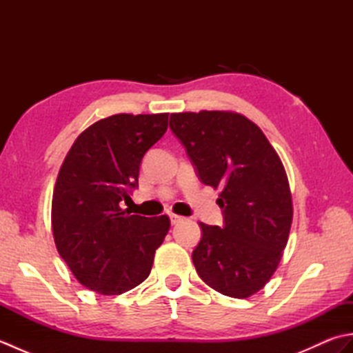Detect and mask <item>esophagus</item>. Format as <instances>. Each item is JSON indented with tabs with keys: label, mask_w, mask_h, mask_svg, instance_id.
<instances>
[{
	"label": "esophagus",
	"mask_w": 353,
	"mask_h": 353,
	"mask_svg": "<svg viewBox=\"0 0 353 353\" xmlns=\"http://www.w3.org/2000/svg\"><path fill=\"white\" fill-rule=\"evenodd\" d=\"M168 216H170V221H171V224H177V223H181V221L183 220V216L177 215V214H172V212H171Z\"/></svg>",
	"instance_id": "esophagus-1"
}]
</instances>
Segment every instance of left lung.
Listing matches in <instances>:
<instances>
[{
    "mask_svg": "<svg viewBox=\"0 0 353 353\" xmlns=\"http://www.w3.org/2000/svg\"><path fill=\"white\" fill-rule=\"evenodd\" d=\"M170 129L200 181L221 188L224 224L200 223L197 273L224 296L249 297L276 272L290 235L291 192L279 156L256 124L234 112L171 114Z\"/></svg>",
    "mask_w": 353,
    "mask_h": 353,
    "instance_id": "1",
    "label": "left lung"
}]
</instances>
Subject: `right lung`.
I'll list each match as a JSON object with an SVG mask.
<instances>
[{
  "instance_id": "1",
  "label": "right lung",
  "mask_w": 353,
  "mask_h": 353,
  "mask_svg": "<svg viewBox=\"0 0 353 353\" xmlns=\"http://www.w3.org/2000/svg\"><path fill=\"white\" fill-rule=\"evenodd\" d=\"M168 129V114H119L80 134L59 171L51 205L57 252L76 279L100 294L144 282L170 219L119 206L138 188L142 157Z\"/></svg>"
}]
</instances>
